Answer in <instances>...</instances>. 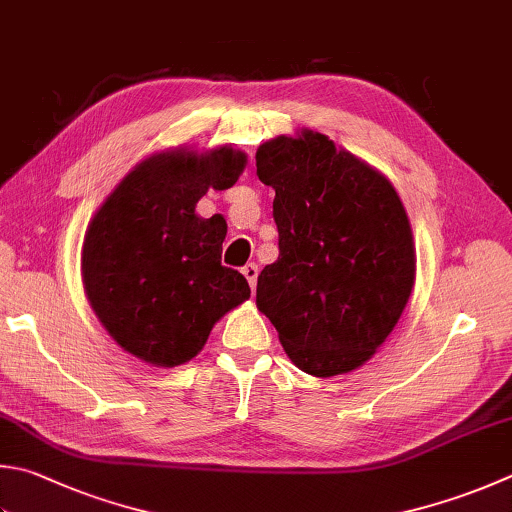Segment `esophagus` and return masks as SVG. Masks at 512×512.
<instances>
[{"instance_id": "34e87169", "label": "esophagus", "mask_w": 512, "mask_h": 512, "mask_svg": "<svg viewBox=\"0 0 512 512\" xmlns=\"http://www.w3.org/2000/svg\"><path fill=\"white\" fill-rule=\"evenodd\" d=\"M243 274H245V278H247V283H249V287H256V281H258V265L256 263H249V265H245L243 267Z\"/></svg>"}]
</instances>
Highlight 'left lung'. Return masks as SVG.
<instances>
[{"label":"left lung","mask_w":512,"mask_h":512,"mask_svg":"<svg viewBox=\"0 0 512 512\" xmlns=\"http://www.w3.org/2000/svg\"><path fill=\"white\" fill-rule=\"evenodd\" d=\"M276 191L278 260L258 276L256 305L298 370L361 368L406 310L417 276L408 211L392 182L312 129L256 151Z\"/></svg>","instance_id":"left-lung-1"}]
</instances>
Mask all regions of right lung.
<instances>
[{
  "label": "right lung",
  "instance_id": "right-lung-1",
  "mask_svg": "<svg viewBox=\"0 0 512 512\" xmlns=\"http://www.w3.org/2000/svg\"><path fill=\"white\" fill-rule=\"evenodd\" d=\"M245 167L247 153L227 144L151 153L93 214L82 243L84 292L124 352L176 368L252 294L243 274L220 263L225 218L196 214L209 189L234 187Z\"/></svg>",
  "mask_w": 512,
  "mask_h": 512
}]
</instances>
